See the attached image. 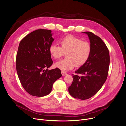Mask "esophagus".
Masks as SVG:
<instances>
[{
  "instance_id": "34e87169",
  "label": "esophagus",
  "mask_w": 126,
  "mask_h": 126,
  "mask_svg": "<svg viewBox=\"0 0 126 126\" xmlns=\"http://www.w3.org/2000/svg\"><path fill=\"white\" fill-rule=\"evenodd\" d=\"M61 74H62V76H66V75H67V74L66 73V72H64V71H61Z\"/></svg>"
}]
</instances>
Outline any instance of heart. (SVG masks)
Returning <instances> with one entry per match:
<instances>
[{
	"mask_svg": "<svg viewBox=\"0 0 126 126\" xmlns=\"http://www.w3.org/2000/svg\"><path fill=\"white\" fill-rule=\"evenodd\" d=\"M60 46L51 44L49 48L50 55L56 59H60L66 53V58L56 63L55 66L63 71L73 69L76 65L80 67L84 65L90 56V44L71 35L61 39Z\"/></svg>",
	"mask_w": 126,
	"mask_h": 126,
	"instance_id": "heart-1",
	"label": "heart"
}]
</instances>
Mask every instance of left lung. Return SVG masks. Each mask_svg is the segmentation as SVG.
<instances>
[{
	"mask_svg": "<svg viewBox=\"0 0 126 126\" xmlns=\"http://www.w3.org/2000/svg\"><path fill=\"white\" fill-rule=\"evenodd\" d=\"M83 32L89 37L91 54L86 63L75 71L76 75H72L73 81L68 91L74 98L84 100L95 95L106 80L110 57L107 46L101 38L90 32Z\"/></svg>",
	"mask_w": 126,
	"mask_h": 126,
	"instance_id": "left-lung-1",
	"label": "left lung"
}]
</instances>
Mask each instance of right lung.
<instances>
[{
  "label": "right lung",
  "instance_id": "right-lung-1",
  "mask_svg": "<svg viewBox=\"0 0 126 126\" xmlns=\"http://www.w3.org/2000/svg\"><path fill=\"white\" fill-rule=\"evenodd\" d=\"M54 39L51 31L39 29L20 41L16 57V69L20 83L29 94L42 97L51 92L52 85L62 76L58 68L48 70L53 62L49 51Z\"/></svg>",
  "mask_w": 126,
  "mask_h": 126
}]
</instances>
